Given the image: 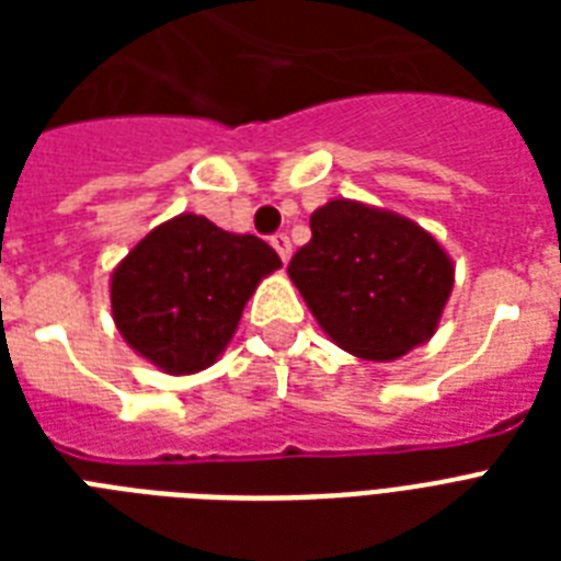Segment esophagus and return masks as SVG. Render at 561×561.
I'll return each instance as SVG.
<instances>
[{
	"mask_svg": "<svg viewBox=\"0 0 561 561\" xmlns=\"http://www.w3.org/2000/svg\"><path fill=\"white\" fill-rule=\"evenodd\" d=\"M271 244H273V250L279 253L282 262H288V259H290V238L285 236V232H276V236H271Z\"/></svg>",
	"mask_w": 561,
	"mask_h": 561,
	"instance_id": "1",
	"label": "esophagus"
}]
</instances>
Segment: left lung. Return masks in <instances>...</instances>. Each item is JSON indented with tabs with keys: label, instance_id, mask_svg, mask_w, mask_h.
Here are the masks:
<instances>
[{
	"label": "left lung",
	"instance_id": "left-lung-1",
	"mask_svg": "<svg viewBox=\"0 0 561 561\" xmlns=\"http://www.w3.org/2000/svg\"><path fill=\"white\" fill-rule=\"evenodd\" d=\"M302 299L341 350L396 360L436 332L454 285L451 259L413 220L332 201L288 264Z\"/></svg>",
	"mask_w": 561,
	"mask_h": 561
}]
</instances>
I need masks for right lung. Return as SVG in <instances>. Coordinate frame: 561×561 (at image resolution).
<instances>
[{"label": "right lung", "instance_id": "right-lung-1", "mask_svg": "<svg viewBox=\"0 0 561 561\" xmlns=\"http://www.w3.org/2000/svg\"><path fill=\"white\" fill-rule=\"evenodd\" d=\"M255 236H232L203 215H180L139 241L110 282L113 320L165 373L215 364L255 285L279 267Z\"/></svg>", "mask_w": 561, "mask_h": 561}]
</instances>
